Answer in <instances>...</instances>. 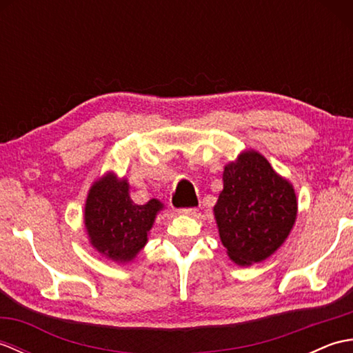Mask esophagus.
Returning <instances> with one entry per match:
<instances>
[{"mask_svg": "<svg viewBox=\"0 0 353 353\" xmlns=\"http://www.w3.org/2000/svg\"><path fill=\"white\" fill-rule=\"evenodd\" d=\"M199 212L197 208H186V209H181V214L182 215H190V216H194Z\"/></svg>", "mask_w": 353, "mask_h": 353, "instance_id": "34e87169", "label": "esophagus"}]
</instances>
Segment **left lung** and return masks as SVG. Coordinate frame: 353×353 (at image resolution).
<instances>
[{
  "label": "left lung",
  "instance_id": "8db88e82",
  "mask_svg": "<svg viewBox=\"0 0 353 353\" xmlns=\"http://www.w3.org/2000/svg\"><path fill=\"white\" fill-rule=\"evenodd\" d=\"M214 215L229 258L252 265L272 256L288 238L297 216L296 192L264 156L247 150L224 167Z\"/></svg>",
  "mask_w": 353,
  "mask_h": 353
}]
</instances>
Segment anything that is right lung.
Segmentation results:
<instances>
[{
    "label": "right lung",
    "instance_id": "1",
    "mask_svg": "<svg viewBox=\"0 0 353 353\" xmlns=\"http://www.w3.org/2000/svg\"><path fill=\"white\" fill-rule=\"evenodd\" d=\"M162 208L156 199L137 205L130 199L129 182L108 172L88 192L85 228L89 241L106 258L119 264L130 262L147 244L148 232Z\"/></svg>",
    "mask_w": 353,
    "mask_h": 353
}]
</instances>
